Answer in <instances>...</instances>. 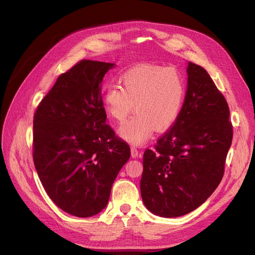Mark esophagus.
I'll return each instance as SVG.
<instances>
[{
  "instance_id": "esophagus-1",
  "label": "esophagus",
  "mask_w": 255,
  "mask_h": 255,
  "mask_svg": "<svg viewBox=\"0 0 255 255\" xmlns=\"http://www.w3.org/2000/svg\"><path fill=\"white\" fill-rule=\"evenodd\" d=\"M138 153H139V151H138L135 146H132V148H130V155H132L133 158H136L138 156Z\"/></svg>"
}]
</instances>
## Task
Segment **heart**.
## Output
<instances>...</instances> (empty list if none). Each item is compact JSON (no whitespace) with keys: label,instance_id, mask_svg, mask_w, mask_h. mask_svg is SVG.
<instances>
[{"label":"heart","instance_id":"b5f03b06","mask_svg":"<svg viewBox=\"0 0 255 255\" xmlns=\"http://www.w3.org/2000/svg\"><path fill=\"white\" fill-rule=\"evenodd\" d=\"M120 84L111 85L102 96L103 106L113 119L125 121L118 133L128 142L139 145L149 140L154 129L164 132L176 122L183 109L186 84L173 68L140 65L120 76Z\"/></svg>","mask_w":255,"mask_h":255}]
</instances>
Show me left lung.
<instances>
[{"mask_svg": "<svg viewBox=\"0 0 255 255\" xmlns=\"http://www.w3.org/2000/svg\"><path fill=\"white\" fill-rule=\"evenodd\" d=\"M187 75L180 117L143 154L142 201L166 218L196 210L218 187L233 138L228 103L210 74L188 61Z\"/></svg>", "mask_w": 255, "mask_h": 255, "instance_id": "obj_1", "label": "left lung"}]
</instances>
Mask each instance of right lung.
I'll use <instances>...</instances> for the list:
<instances>
[{"label":"right lung","instance_id":"1","mask_svg":"<svg viewBox=\"0 0 255 255\" xmlns=\"http://www.w3.org/2000/svg\"><path fill=\"white\" fill-rule=\"evenodd\" d=\"M114 67L81 60L58 76L34 116L38 176L52 201L76 217L102 212L114 181L130 156L128 144L105 125L101 84Z\"/></svg>","mask_w":255,"mask_h":255}]
</instances>
